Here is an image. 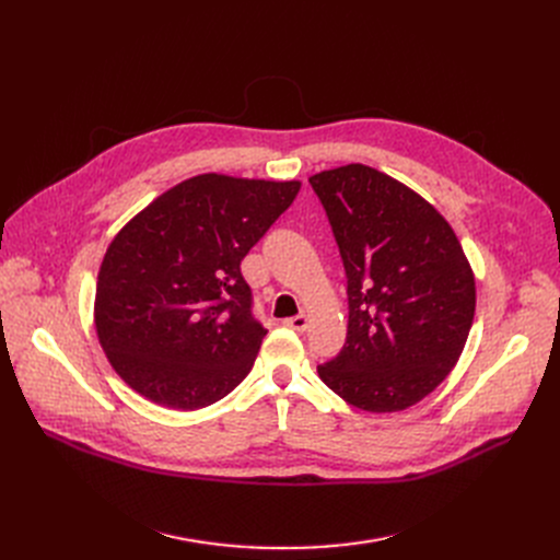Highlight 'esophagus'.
Here are the masks:
<instances>
[{"label": "esophagus", "instance_id": "esophagus-1", "mask_svg": "<svg viewBox=\"0 0 560 560\" xmlns=\"http://www.w3.org/2000/svg\"><path fill=\"white\" fill-rule=\"evenodd\" d=\"M283 325L290 327V329H295V331H304V329L308 327V317H306L304 313H300V315H295V317L283 319Z\"/></svg>", "mask_w": 560, "mask_h": 560}]
</instances>
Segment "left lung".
<instances>
[{
	"label": "left lung",
	"mask_w": 560,
	"mask_h": 560,
	"mask_svg": "<svg viewBox=\"0 0 560 560\" xmlns=\"http://www.w3.org/2000/svg\"><path fill=\"white\" fill-rule=\"evenodd\" d=\"M308 184L338 243L349 302L345 345L317 374L370 413L413 406L452 372L475 319V275L456 233L374 167L351 163Z\"/></svg>",
	"instance_id": "obj_1"
}]
</instances>
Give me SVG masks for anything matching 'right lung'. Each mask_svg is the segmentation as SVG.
I'll return each mask as SVG.
<instances>
[{
  "instance_id": "obj_1",
  "label": "right lung",
  "mask_w": 560,
  "mask_h": 560,
  "mask_svg": "<svg viewBox=\"0 0 560 560\" xmlns=\"http://www.w3.org/2000/svg\"><path fill=\"white\" fill-rule=\"evenodd\" d=\"M300 182L199 174L140 211L106 249L95 327L115 372L154 404L195 410L229 395L268 334L241 260Z\"/></svg>"
}]
</instances>
